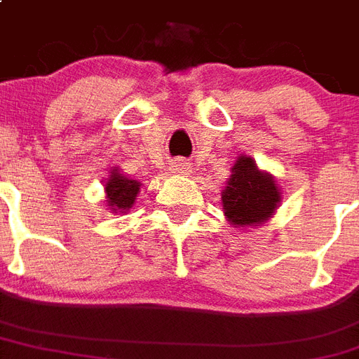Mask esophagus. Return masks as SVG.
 <instances>
[{"label": "esophagus", "instance_id": "esophagus-1", "mask_svg": "<svg viewBox=\"0 0 359 359\" xmlns=\"http://www.w3.org/2000/svg\"><path fill=\"white\" fill-rule=\"evenodd\" d=\"M171 171H173V173H179V175H188L189 171H191V164L184 161V158H177V161L171 164Z\"/></svg>", "mask_w": 359, "mask_h": 359}]
</instances>
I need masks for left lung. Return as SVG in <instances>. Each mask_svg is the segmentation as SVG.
<instances>
[{
    "label": "left lung",
    "instance_id": "8db88e82",
    "mask_svg": "<svg viewBox=\"0 0 359 359\" xmlns=\"http://www.w3.org/2000/svg\"><path fill=\"white\" fill-rule=\"evenodd\" d=\"M282 202V189L269 171L257 166L253 157L240 155L222 189L224 217L236 229L264 226Z\"/></svg>",
    "mask_w": 359,
    "mask_h": 359
}]
</instances>
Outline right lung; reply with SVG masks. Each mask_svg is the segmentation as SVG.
I'll return each mask as SVG.
<instances>
[{"label":"right lung","instance_id":"add662e5","mask_svg":"<svg viewBox=\"0 0 359 359\" xmlns=\"http://www.w3.org/2000/svg\"><path fill=\"white\" fill-rule=\"evenodd\" d=\"M141 191L139 180L128 179L121 173L119 168H111L110 175L104 180L106 208L110 213H128L137 201V195Z\"/></svg>","mask_w":359,"mask_h":359}]
</instances>
